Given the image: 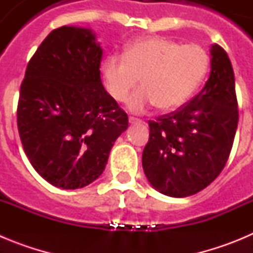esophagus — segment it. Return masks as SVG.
Listing matches in <instances>:
<instances>
[{
	"instance_id": "obj_1",
	"label": "esophagus",
	"mask_w": 253,
	"mask_h": 253,
	"mask_svg": "<svg viewBox=\"0 0 253 253\" xmlns=\"http://www.w3.org/2000/svg\"><path fill=\"white\" fill-rule=\"evenodd\" d=\"M129 123H131V124H140V123H143V120L139 119V118H135V116H129Z\"/></svg>"
}]
</instances>
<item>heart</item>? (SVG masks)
<instances>
[{
	"label": "heart",
	"instance_id": "1",
	"mask_svg": "<svg viewBox=\"0 0 253 253\" xmlns=\"http://www.w3.org/2000/svg\"><path fill=\"white\" fill-rule=\"evenodd\" d=\"M209 54L203 46L182 44L169 38L152 37L134 40L123 55L105 59V86L116 101L128 100L130 110L144 111L157 105L160 110L184 106L202 86L209 71Z\"/></svg>",
	"mask_w": 253,
	"mask_h": 253
}]
</instances>
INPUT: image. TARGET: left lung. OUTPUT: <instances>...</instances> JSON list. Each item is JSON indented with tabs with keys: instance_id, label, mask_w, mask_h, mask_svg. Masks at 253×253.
I'll use <instances>...</instances> for the list:
<instances>
[{
	"instance_id": "8db88e82",
	"label": "left lung",
	"mask_w": 253,
	"mask_h": 253,
	"mask_svg": "<svg viewBox=\"0 0 253 253\" xmlns=\"http://www.w3.org/2000/svg\"><path fill=\"white\" fill-rule=\"evenodd\" d=\"M210 77L198 95L172 113L149 120L142 165L152 186L185 198L202 191L224 169L238 124L232 63L224 49L211 46Z\"/></svg>"
}]
</instances>
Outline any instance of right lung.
Here are the masks:
<instances>
[{
  "label": "right lung",
  "instance_id": "obj_1",
  "mask_svg": "<svg viewBox=\"0 0 253 253\" xmlns=\"http://www.w3.org/2000/svg\"><path fill=\"white\" fill-rule=\"evenodd\" d=\"M102 49L87 29L62 26L29 60L17 102V129L44 180L80 189L105 169L128 115L100 80Z\"/></svg>",
  "mask_w": 253,
  "mask_h": 253
}]
</instances>
